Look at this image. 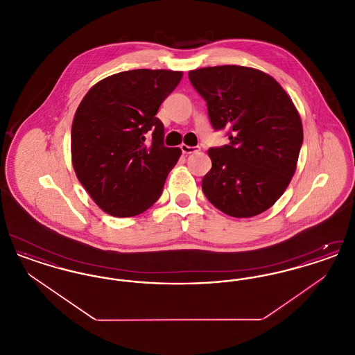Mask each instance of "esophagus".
Listing matches in <instances>:
<instances>
[{"label":"esophagus","mask_w":355,"mask_h":355,"mask_svg":"<svg viewBox=\"0 0 355 355\" xmlns=\"http://www.w3.org/2000/svg\"><path fill=\"white\" fill-rule=\"evenodd\" d=\"M181 150H182L184 154H191V153L198 152L200 148H198V146H189V145L182 144V145H181Z\"/></svg>","instance_id":"esophagus-1"}]
</instances>
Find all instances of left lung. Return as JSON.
Segmentation results:
<instances>
[{"label":"left lung","instance_id":"8db88e82","mask_svg":"<svg viewBox=\"0 0 355 355\" xmlns=\"http://www.w3.org/2000/svg\"><path fill=\"white\" fill-rule=\"evenodd\" d=\"M189 80L206 101L213 128H227L230 139L207 152L211 169L203 177V194L230 217L263 213L297 169L304 141L298 110L284 87L257 69H196Z\"/></svg>","mask_w":355,"mask_h":355}]
</instances>
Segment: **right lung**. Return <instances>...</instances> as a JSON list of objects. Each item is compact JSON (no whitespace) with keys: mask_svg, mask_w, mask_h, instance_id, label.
Wrapping results in <instances>:
<instances>
[{"mask_svg":"<svg viewBox=\"0 0 355 355\" xmlns=\"http://www.w3.org/2000/svg\"><path fill=\"white\" fill-rule=\"evenodd\" d=\"M182 71L135 69L106 77L80 103L71 162L93 201L113 217H135L157 202L181 155L164 144L155 117Z\"/></svg>","mask_w":355,"mask_h":355,"instance_id":"right-lung-1","label":"right lung"}]
</instances>
